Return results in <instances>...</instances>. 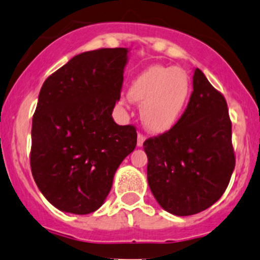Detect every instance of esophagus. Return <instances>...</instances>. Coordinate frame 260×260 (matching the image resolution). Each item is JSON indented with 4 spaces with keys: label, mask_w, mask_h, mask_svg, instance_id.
Listing matches in <instances>:
<instances>
[{
    "label": "esophagus",
    "mask_w": 260,
    "mask_h": 260,
    "mask_svg": "<svg viewBox=\"0 0 260 260\" xmlns=\"http://www.w3.org/2000/svg\"><path fill=\"white\" fill-rule=\"evenodd\" d=\"M144 141H146V137H144L142 133H138V137H137V147H142L143 146Z\"/></svg>",
    "instance_id": "1"
}]
</instances>
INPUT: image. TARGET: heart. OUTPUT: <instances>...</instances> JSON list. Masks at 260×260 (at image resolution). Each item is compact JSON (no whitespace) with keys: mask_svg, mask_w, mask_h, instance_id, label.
<instances>
[{"mask_svg":"<svg viewBox=\"0 0 260 260\" xmlns=\"http://www.w3.org/2000/svg\"><path fill=\"white\" fill-rule=\"evenodd\" d=\"M190 93V81L176 67L152 66L135 78L129 98L141 103V119L152 133H166L179 121Z\"/></svg>","mask_w":260,"mask_h":260,"instance_id":"b5f03b06","label":"heart"}]
</instances>
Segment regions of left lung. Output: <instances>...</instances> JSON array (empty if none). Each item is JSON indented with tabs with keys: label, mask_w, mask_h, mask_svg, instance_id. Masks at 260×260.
Here are the masks:
<instances>
[{
	"label": "left lung",
	"mask_w": 260,
	"mask_h": 260,
	"mask_svg": "<svg viewBox=\"0 0 260 260\" xmlns=\"http://www.w3.org/2000/svg\"><path fill=\"white\" fill-rule=\"evenodd\" d=\"M143 148L149 188L167 212L179 217L197 214L225 192L236 167L232 122L225 98L199 68L178 123L147 139Z\"/></svg>",
	"instance_id": "1"
}]
</instances>
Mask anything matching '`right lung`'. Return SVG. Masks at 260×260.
<instances>
[{"label": "right lung", "mask_w": 260, "mask_h": 260, "mask_svg": "<svg viewBox=\"0 0 260 260\" xmlns=\"http://www.w3.org/2000/svg\"><path fill=\"white\" fill-rule=\"evenodd\" d=\"M128 48H101L71 58L45 81L32 119L31 171L57 209L89 214L105 203L137 132L112 118L121 97Z\"/></svg>", "instance_id": "right-lung-1"}]
</instances>
